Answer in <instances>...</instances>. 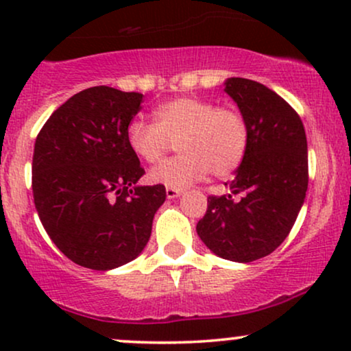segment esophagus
<instances>
[{"label":"esophagus","mask_w":351,"mask_h":351,"mask_svg":"<svg viewBox=\"0 0 351 351\" xmlns=\"http://www.w3.org/2000/svg\"><path fill=\"white\" fill-rule=\"evenodd\" d=\"M183 195V189H178V188H167V196L170 199L173 198H178V196Z\"/></svg>","instance_id":"obj_1"}]
</instances>
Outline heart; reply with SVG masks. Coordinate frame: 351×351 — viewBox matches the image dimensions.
Returning a JSON list of instances; mask_svg holds the SVG:
<instances>
[{"mask_svg":"<svg viewBox=\"0 0 351 351\" xmlns=\"http://www.w3.org/2000/svg\"><path fill=\"white\" fill-rule=\"evenodd\" d=\"M135 156L156 163L176 148L175 158L148 173L152 183L184 188L211 173L216 178L232 175L249 148V123L236 106H217L215 100L176 97L155 110V122L134 119L125 132Z\"/></svg>","mask_w":351,"mask_h":351,"instance_id":"obj_1","label":"heart"}]
</instances>
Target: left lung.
<instances>
[{
    "instance_id": "obj_1",
    "label": "left lung",
    "mask_w": 351,
    "mask_h": 351,
    "mask_svg": "<svg viewBox=\"0 0 351 351\" xmlns=\"http://www.w3.org/2000/svg\"><path fill=\"white\" fill-rule=\"evenodd\" d=\"M224 90L247 119L251 138L234 180L226 183L231 195L208 196L196 231L223 259L252 263L284 243L304 204L307 136L299 114L263 84L231 77Z\"/></svg>"
}]
</instances>
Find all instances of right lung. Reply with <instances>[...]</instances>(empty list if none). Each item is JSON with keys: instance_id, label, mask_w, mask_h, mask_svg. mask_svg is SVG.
Listing matches in <instances>:
<instances>
[{"instance_id": "1", "label": "right lung", "mask_w": 351, "mask_h": 351, "mask_svg": "<svg viewBox=\"0 0 351 351\" xmlns=\"http://www.w3.org/2000/svg\"><path fill=\"white\" fill-rule=\"evenodd\" d=\"M143 95L90 87L64 102L34 143L33 196L52 243L72 263L108 271L147 245L163 184L136 186L145 170L125 138Z\"/></svg>"}]
</instances>
